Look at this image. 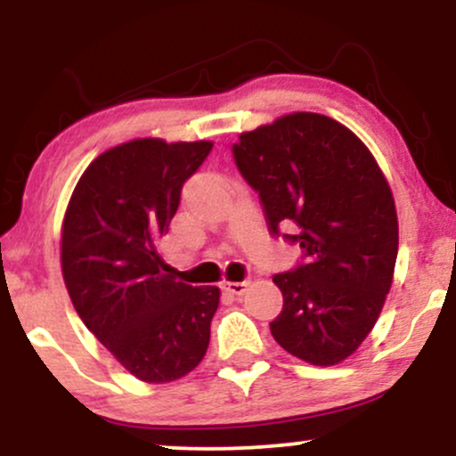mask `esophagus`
I'll use <instances>...</instances> for the list:
<instances>
[{"instance_id":"esophagus-1","label":"esophagus","mask_w":456,"mask_h":456,"mask_svg":"<svg viewBox=\"0 0 456 456\" xmlns=\"http://www.w3.org/2000/svg\"><path fill=\"white\" fill-rule=\"evenodd\" d=\"M250 282L248 281H223V289L227 291V294H233V296H242L246 289H248Z\"/></svg>"}]
</instances>
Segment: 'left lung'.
I'll return each instance as SVG.
<instances>
[{
	"label": "left lung",
	"instance_id": "obj_1",
	"mask_svg": "<svg viewBox=\"0 0 456 456\" xmlns=\"http://www.w3.org/2000/svg\"><path fill=\"white\" fill-rule=\"evenodd\" d=\"M233 159L270 232L294 224L285 238L306 257L272 279L282 294L272 337L308 364L343 362L373 330L395 274L399 221L384 171L352 130L311 111L242 133Z\"/></svg>",
	"mask_w": 456,
	"mask_h": 456
}]
</instances>
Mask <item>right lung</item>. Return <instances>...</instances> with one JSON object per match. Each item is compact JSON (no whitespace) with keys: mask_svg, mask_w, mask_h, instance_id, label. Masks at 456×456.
I'll return each instance as SVG.
<instances>
[{"mask_svg":"<svg viewBox=\"0 0 456 456\" xmlns=\"http://www.w3.org/2000/svg\"><path fill=\"white\" fill-rule=\"evenodd\" d=\"M212 141L133 139L78 177L61 223V274L87 330L130 375L167 384L210 345L218 287L177 281L160 253L182 186Z\"/></svg>","mask_w":456,"mask_h":456,"instance_id":"right-lung-1","label":"right lung"}]
</instances>
